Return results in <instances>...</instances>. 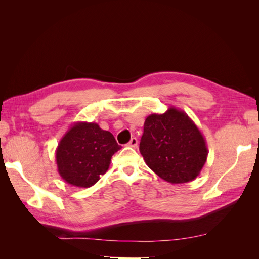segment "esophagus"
Instances as JSON below:
<instances>
[{
    "label": "esophagus",
    "mask_w": 259,
    "mask_h": 259,
    "mask_svg": "<svg viewBox=\"0 0 259 259\" xmlns=\"http://www.w3.org/2000/svg\"><path fill=\"white\" fill-rule=\"evenodd\" d=\"M137 145H138V140H137L136 137H133V138L130 140V143L127 144V146H128V147H132V148L137 147Z\"/></svg>",
    "instance_id": "34e87169"
}]
</instances>
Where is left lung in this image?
I'll return each instance as SVG.
<instances>
[{
  "label": "left lung",
  "instance_id": "8db88e82",
  "mask_svg": "<svg viewBox=\"0 0 259 259\" xmlns=\"http://www.w3.org/2000/svg\"><path fill=\"white\" fill-rule=\"evenodd\" d=\"M139 150L149 168L174 185L197 178L208 154L201 131L185 111L175 107L147 116Z\"/></svg>",
  "mask_w": 259,
  "mask_h": 259
}]
</instances>
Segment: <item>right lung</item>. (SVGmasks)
Returning <instances> with one entry per match:
<instances>
[{"mask_svg":"<svg viewBox=\"0 0 259 259\" xmlns=\"http://www.w3.org/2000/svg\"><path fill=\"white\" fill-rule=\"evenodd\" d=\"M120 149L111 133L97 123L75 122L56 148L58 173L71 186L92 187L108 170L112 155Z\"/></svg>","mask_w":259,"mask_h":259,"instance_id":"1","label":"right lung"}]
</instances>
